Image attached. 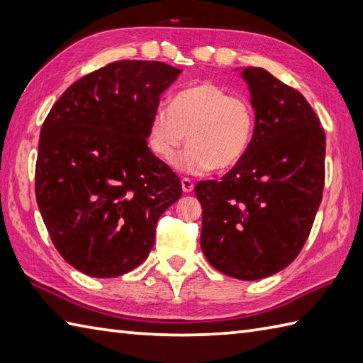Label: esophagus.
I'll list each match as a JSON object with an SVG mask.
<instances>
[{"label":"esophagus","instance_id":"esophagus-1","mask_svg":"<svg viewBox=\"0 0 363 363\" xmlns=\"http://www.w3.org/2000/svg\"><path fill=\"white\" fill-rule=\"evenodd\" d=\"M182 189L183 192H191L194 189V183H192V180L188 179V177H184V179H182Z\"/></svg>","mask_w":363,"mask_h":363}]
</instances>
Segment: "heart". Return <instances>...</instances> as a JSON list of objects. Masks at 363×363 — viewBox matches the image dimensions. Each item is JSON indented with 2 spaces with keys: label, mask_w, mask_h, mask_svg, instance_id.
<instances>
[{
  "label": "heart",
  "mask_w": 363,
  "mask_h": 363,
  "mask_svg": "<svg viewBox=\"0 0 363 363\" xmlns=\"http://www.w3.org/2000/svg\"><path fill=\"white\" fill-rule=\"evenodd\" d=\"M255 131V111L238 95L214 83H197L175 95L171 108L153 111L147 130L150 150L182 172L202 175L216 167L227 171L246 157Z\"/></svg>",
  "instance_id": "obj_1"
}]
</instances>
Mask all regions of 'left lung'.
<instances>
[{"label":"left lung","mask_w":363,"mask_h":363,"mask_svg":"<svg viewBox=\"0 0 363 363\" xmlns=\"http://www.w3.org/2000/svg\"><path fill=\"white\" fill-rule=\"evenodd\" d=\"M255 111L249 150L223 180L196 184L201 247L213 268L258 280L286 268L312 230L326 136L304 95L260 67L241 72Z\"/></svg>","instance_id":"8db88e82"}]
</instances>
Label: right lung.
I'll return each mask as SVG.
<instances>
[{"mask_svg":"<svg viewBox=\"0 0 363 363\" xmlns=\"http://www.w3.org/2000/svg\"><path fill=\"white\" fill-rule=\"evenodd\" d=\"M182 73L158 61H116L79 78L42 125L35 199L73 268L119 277L149 257L182 183L147 145L160 97Z\"/></svg>","mask_w":363,"mask_h":363,"instance_id":"1","label":"right lung"}]
</instances>
